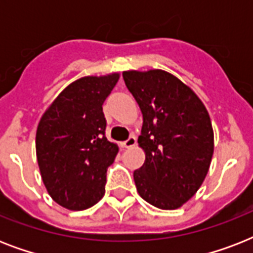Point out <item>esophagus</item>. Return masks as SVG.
Returning <instances> with one entry per match:
<instances>
[{
	"mask_svg": "<svg viewBox=\"0 0 253 253\" xmlns=\"http://www.w3.org/2000/svg\"><path fill=\"white\" fill-rule=\"evenodd\" d=\"M135 144H136V139H135V136H130L126 142H123L122 146L125 147V148H131V147H134Z\"/></svg>",
	"mask_w": 253,
	"mask_h": 253,
	"instance_id": "obj_1",
	"label": "esophagus"
}]
</instances>
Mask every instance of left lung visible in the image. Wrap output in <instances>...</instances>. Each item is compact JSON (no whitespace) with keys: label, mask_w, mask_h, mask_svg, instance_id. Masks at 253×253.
I'll use <instances>...</instances> for the list:
<instances>
[{"label":"left lung","mask_w":253,"mask_h":253,"mask_svg":"<svg viewBox=\"0 0 253 253\" xmlns=\"http://www.w3.org/2000/svg\"><path fill=\"white\" fill-rule=\"evenodd\" d=\"M123 79L143 114L138 144L146 160L134 172L136 190L155 208H181L201 188L210 168V115L192 87L167 71L131 69Z\"/></svg>","instance_id":"left-lung-1"}]
</instances>
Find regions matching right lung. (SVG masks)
Returning <instances> with one entry per match:
<instances>
[{
	"label": "right lung",
	"mask_w": 253,
	"mask_h": 253,
	"mask_svg": "<svg viewBox=\"0 0 253 253\" xmlns=\"http://www.w3.org/2000/svg\"><path fill=\"white\" fill-rule=\"evenodd\" d=\"M118 80L114 72L73 81L39 121L35 148L42 180L51 198L68 210L91 208L105 194L118 146L105 136L102 105Z\"/></svg>",
	"instance_id": "obj_1"
}]
</instances>
